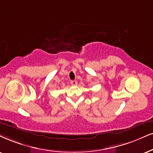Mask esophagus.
Returning <instances> with one entry per match:
<instances>
[{
    "instance_id": "obj_1",
    "label": "esophagus",
    "mask_w": 153,
    "mask_h": 153,
    "mask_svg": "<svg viewBox=\"0 0 153 153\" xmlns=\"http://www.w3.org/2000/svg\"><path fill=\"white\" fill-rule=\"evenodd\" d=\"M71 84L72 86H76V85H77V82L76 81H75V80H72V81H71Z\"/></svg>"
}]
</instances>
